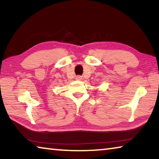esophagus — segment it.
<instances>
[{"instance_id": "esophagus-1", "label": "esophagus", "mask_w": 159, "mask_h": 159, "mask_svg": "<svg viewBox=\"0 0 159 159\" xmlns=\"http://www.w3.org/2000/svg\"><path fill=\"white\" fill-rule=\"evenodd\" d=\"M76 80H80L82 79V77L80 76H77L76 78Z\"/></svg>"}]
</instances>
